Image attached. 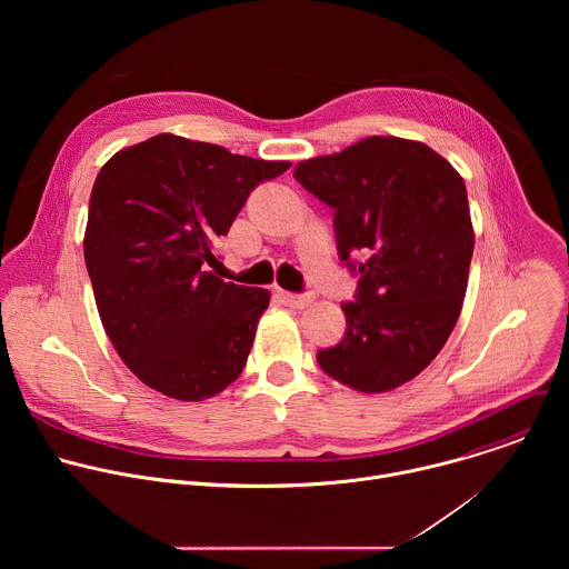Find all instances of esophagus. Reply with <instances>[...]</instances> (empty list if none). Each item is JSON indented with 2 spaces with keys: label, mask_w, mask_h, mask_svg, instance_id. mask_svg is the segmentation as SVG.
<instances>
[{
  "label": "esophagus",
  "mask_w": 569,
  "mask_h": 569,
  "mask_svg": "<svg viewBox=\"0 0 569 569\" xmlns=\"http://www.w3.org/2000/svg\"><path fill=\"white\" fill-rule=\"evenodd\" d=\"M277 297H279V301L281 303H286V306H290V308H306L308 303H312V292H303V295H299V292H288V290H277Z\"/></svg>",
  "instance_id": "1"
}]
</instances>
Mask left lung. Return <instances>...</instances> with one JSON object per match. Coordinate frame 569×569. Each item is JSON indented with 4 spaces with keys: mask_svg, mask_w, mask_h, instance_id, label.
<instances>
[{
    "mask_svg": "<svg viewBox=\"0 0 569 569\" xmlns=\"http://www.w3.org/2000/svg\"><path fill=\"white\" fill-rule=\"evenodd\" d=\"M295 180L333 209L338 257L358 277L345 338L317 351L321 371L365 393L412 380L466 297L475 233L461 176L421 141L367 137L299 161Z\"/></svg>",
    "mask_w": 569,
    "mask_h": 569,
    "instance_id": "left-lung-1",
    "label": "left lung"
}]
</instances>
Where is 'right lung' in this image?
I'll list each match as a JSON object with an SVG mask.
<instances>
[{
    "label": "right lung",
    "mask_w": 569,
    "mask_h": 569,
    "mask_svg": "<svg viewBox=\"0 0 569 569\" xmlns=\"http://www.w3.org/2000/svg\"><path fill=\"white\" fill-rule=\"evenodd\" d=\"M288 169L178 134L119 150L101 169L86 266L110 342L148 387L202 400L240 376L270 292L207 266L250 193Z\"/></svg>",
    "instance_id": "right-lung-1"
}]
</instances>
